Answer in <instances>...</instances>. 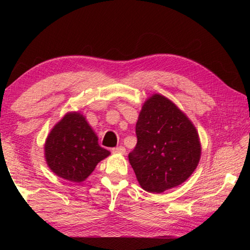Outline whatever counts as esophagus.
<instances>
[{"mask_svg":"<svg viewBox=\"0 0 250 250\" xmlns=\"http://www.w3.org/2000/svg\"><path fill=\"white\" fill-rule=\"evenodd\" d=\"M111 151H112V153H121V154H124V153H125V147L122 146H116V147H112Z\"/></svg>","mask_w":250,"mask_h":250,"instance_id":"34e87169","label":"esophagus"}]
</instances>
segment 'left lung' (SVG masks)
Returning <instances> with one entry per match:
<instances>
[{"label": "left lung", "instance_id": "left-lung-1", "mask_svg": "<svg viewBox=\"0 0 250 250\" xmlns=\"http://www.w3.org/2000/svg\"><path fill=\"white\" fill-rule=\"evenodd\" d=\"M138 142L129 162L141 188L162 193L183 183L201 158L198 133L188 118L164 96L143 104L135 125Z\"/></svg>", "mask_w": 250, "mask_h": 250}]
</instances>
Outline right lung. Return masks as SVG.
<instances>
[{"label":"right lung","instance_id":"1","mask_svg":"<svg viewBox=\"0 0 250 250\" xmlns=\"http://www.w3.org/2000/svg\"><path fill=\"white\" fill-rule=\"evenodd\" d=\"M110 154L98 145V138L78 112L67 113L48 134L45 158L55 174L70 182H83L97 164Z\"/></svg>","mask_w":250,"mask_h":250}]
</instances>
